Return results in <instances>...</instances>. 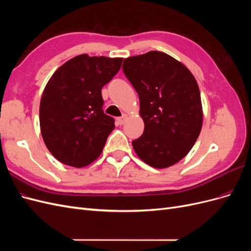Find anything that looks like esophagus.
I'll return each instance as SVG.
<instances>
[{"label": "esophagus", "instance_id": "obj_1", "mask_svg": "<svg viewBox=\"0 0 251 251\" xmlns=\"http://www.w3.org/2000/svg\"><path fill=\"white\" fill-rule=\"evenodd\" d=\"M126 119H127V115H126V114H124L123 116L117 118V123H118V125L123 126V125H125V123H126Z\"/></svg>", "mask_w": 251, "mask_h": 251}]
</instances>
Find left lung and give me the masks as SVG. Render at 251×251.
I'll return each instance as SVG.
<instances>
[{"mask_svg": "<svg viewBox=\"0 0 251 251\" xmlns=\"http://www.w3.org/2000/svg\"><path fill=\"white\" fill-rule=\"evenodd\" d=\"M124 73L137 92L144 131L132 144L155 169L179 162L201 132L203 112L198 83L187 68L160 51L124 60Z\"/></svg>", "mask_w": 251, "mask_h": 251, "instance_id": "obj_1", "label": "left lung"}]
</instances>
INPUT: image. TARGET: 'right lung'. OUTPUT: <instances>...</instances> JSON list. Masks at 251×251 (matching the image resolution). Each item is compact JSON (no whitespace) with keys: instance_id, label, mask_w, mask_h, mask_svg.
<instances>
[{"instance_id":"obj_1","label":"right lung","mask_w":251,"mask_h":251,"mask_svg":"<svg viewBox=\"0 0 251 251\" xmlns=\"http://www.w3.org/2000/svg\"><path fill=\"white\" fill-rule=\"evenodd\" d=\"M123 58L80 54L53 73L44 89L40 126L45 144L58 161L83 168L100 157L115 120L103 113L101 89Z\"/></svg>"}]
</instances>
